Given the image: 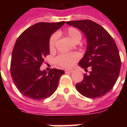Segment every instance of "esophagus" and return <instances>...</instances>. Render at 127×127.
Listing matches in <instances>:
<instances>
[{
    "label": "esophagus",
    "mask_w": 127,
    "mask_h": 127,
    "mask_svg": "<svg viewBox=\"0 0 127 127\" xmlns=\"http://www.w3.org/2000/svg\"><path fill=\"white\" fill-rule=\"evenodd\" d=\"M64 72H65V73H66V74L71 73V72H73V70H64Z\"/></svg>",
    "instance_id": "esophagus-1"
}]
</instances>
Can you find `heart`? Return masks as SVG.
<instances>
[{
	"mask_svg": "<svg viewBox=\"0 0 127 127\" xmlns=\"http://www.w3.org/2000/svg\"><path fill=\"white\" fill-rule=\"evenodd\" d=\"M63 33H58V35H61ZM66 36L70 39L72 42L77 43L79 42L82 38V34L78 29L70 27L64 32ZM57 40V35L56 34L53 35L49 39V48L50 51H54L55 50L56 43ZM79 59V55L77 53H70L61 54L56 59V63L59 66L66 68L72 67L76 61Z\"/></svg>",
	"mask_w": 127,
	"mask_h": 127,
	"instance_id": "obj_1",
	"label": "heart"
}]
</instances>
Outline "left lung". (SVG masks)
Instances as JSON below:
<instances>
[{"mask_svg": "<svg viewBox=\"0 0 127 127\" xmlns=\"http://www.w3.org/2000/svg\"><path fill=\"white\" fill-rule=\"evenodd\" d=\"M79 29L87 39L86 51L79 66L90 68L89 74L76 84L78 92L88 98L103 96L113 88L118 79L121 61L114 39L101 26L90 20L66 22Z\"/></svg>", "mask_w": 127, "mask_h": 127, "instance_id": "obj_1", "label": "left lung"}]
</instances>
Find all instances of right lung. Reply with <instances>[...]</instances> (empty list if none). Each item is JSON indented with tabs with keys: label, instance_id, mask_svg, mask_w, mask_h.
Here are the masks:
<instances>
[{
	"label": "right lung",
	"instance_id": "add662e5",
	"mask_svg": "<svg viewBox=\"0 0 127 127\" xmlns=\"http://www.w3.org/2000/svg\"><path fill=\"white\" fill-rule=\"evenodd\" d=\"M65 22H39L26 29L17 39L12 53L10 73L20 93L28 98L41 100L49 97L57 88L63 70L51 69L47 73L40 66L49 55L51 35Z\"/></svg>",
	"mask_w": 127,
	"mask_h": 127
}]
</instances>
